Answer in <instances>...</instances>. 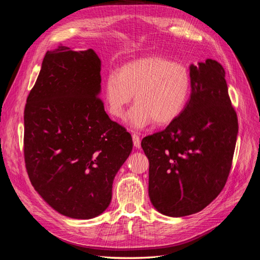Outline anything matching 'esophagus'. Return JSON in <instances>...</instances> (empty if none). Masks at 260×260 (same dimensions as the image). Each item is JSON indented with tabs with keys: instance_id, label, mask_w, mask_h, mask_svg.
I'll return each instance as SVG.
<instances>
[{
	"instance_id": "esophagus-1",
	"label": "esophagus",
	"mask_w": 260,
	"mask_h": 260,
	"mask_svg": "<svg viewBox=\"0 0 260 260\" xmlns=\"http://www.w3.org/2000/svg\"><path fill=\"white\" fill-rule=\"evenodd\" d=\"M132 141H133V145L137 148L141 147V140L138 135H132Z\"/></svg>"
}]
</instances>
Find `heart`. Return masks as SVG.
<instances>
[{
  "label": "heart",
  "mask_w": 260,
  "mask_h": 260,
  "mask_svg": "<svg viewBox=\"0 0 260 260\" xmlns=\"http://www.w3.org/2000/svg\"><path fill=\"white\" fill-rule=\"evenodd\" d=\"M190 92L188 70L159 56L125 62L104 82L107 109L116 118L123 117L135 94L137 104L127 117V122L135 129H143L153 121L164 125L176 120L183 112Z\"/></svg>",
  "instance_id": "obj_1"
}]
</instances>
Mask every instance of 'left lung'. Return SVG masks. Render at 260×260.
Masks as SVG:
<instances>
[{
    "label": "left lung",
    "instance_id": "1",
    "mask_svg": "<svg viewBox=\"0 0 260 260\" xmlns=\"http://www.w3.org/2000/svg\"><path fill=\"white\" fill-rule=\"evenodd\" d=\"M190 76L191 95L183 112L141 142L149 161V200L169 217L199 212L222 191L239 132L223 67L206 59L192 64Z\"/></svg>",
    "mask_w": 260,
    "mask_h": 260
}]
</instances>
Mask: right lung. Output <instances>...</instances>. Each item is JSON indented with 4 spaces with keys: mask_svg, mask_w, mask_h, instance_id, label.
Returning <instances> with one entry per match:
<instances>
[{
    "mask_svg": "<svg viewBox=\"0 0 260 260\" xmlns=\"http://www.w3.org/2000/svg\"><path fill=\"white\" fill-rule=\"evenodd\" d=\"M101 59L93 50L48 51L25 107L28 176L44 202L74 219L100 216L132 138L99 98Z\"/></svg>",
    "mask_w": 260,
    "mask_h": 260,
    "instance_id": "obj_1",
    "label": "right lung"
}]
</instances>
